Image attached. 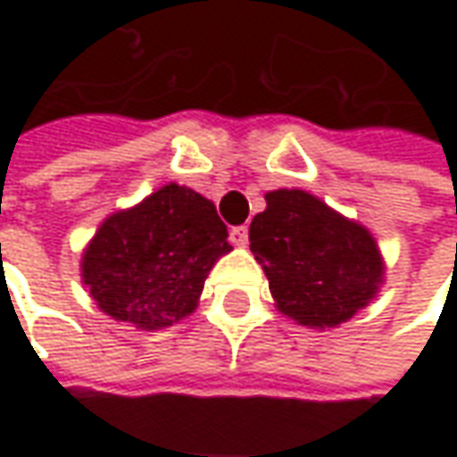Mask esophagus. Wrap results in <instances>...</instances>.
<instances>
[{
  "mask_svg": "<svg viewBox=\"0 0 457 457\" xmlns=\"http://www.w3.org/2000/svg\"><path fill=\"white\" fill-rule=\"evenodd\" d=\"M228 241H231L234 246H238V249L246 246V244H249V228H246V226H234L231 234H228Z\"/></svg>",
  "mask_w": 457,
  "mask_h": 457,
  "instance_id": "1",
  "label": "esophagus"
}]
</instances>
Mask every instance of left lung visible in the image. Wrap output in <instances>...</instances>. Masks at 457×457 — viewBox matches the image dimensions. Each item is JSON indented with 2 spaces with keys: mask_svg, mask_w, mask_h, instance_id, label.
I'll return each instance as SVG.
<instances>
[{
  "mask_svg": "<svg viewBox=\"0 0 457 457\" xmlns=\"http://www.w3.org/2000/svg\"><path fill=\"white\" fill-rule=\"evenodd\" d=\"M264 201L249 226V249L277 310L315 330L348 323L384 285L374 234L300 187L270 190Z\"/></svg>",
  "mask_w": 457,
  "mask_h": 457,
  "instance_id": "obj_1",
  "label": "left lung"
}]
</instances>
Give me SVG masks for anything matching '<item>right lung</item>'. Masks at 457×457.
<instances>
[{
    "label": "right lung",
    "mask_w": 457,
    "mask_h": 457,
    "mask_svg": "<svg viewBox=\"0 0 457 457\" xmlns=\"http://www.w3.org/2000/svg\"><path fill=\"white\" fill-rule=\"evenodd\" d=\"M213 201L167 183L101 220L80 256V279L101 312L162 330L195 312L205 277L231 252Z\"/></svg>",
    "instance_id": "obj_1"
}]
</instances>
